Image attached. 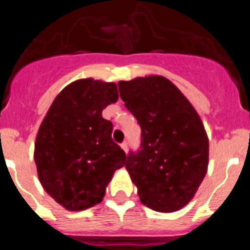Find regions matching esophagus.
<instances>
[{
  "instance_id": "1",
  "label": "esophagus",
  "mask_w": 250,
  "mask_h": 250,
  "mask_svg": "<svg viewBox=\"0 0 250 250\" xmlns=\"http://www.w3.org/2000/svg\"><path fill=\"white\" fill-rule=\"evenodd\" d=\"M120 146H121V149L124 150V151H125V152L127 151V143H123V144H121Z\"/></svg>"
}]
</instances>
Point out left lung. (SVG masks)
I'll return each mask as SVG.
<instances>
[{
	"label": "left lung",
	"instance_id": "left-lung-1",
	"mask_svg": "<svg viewBox=\"0 0 250 250\" xmlns=\"http://www.w3.org/2000/svg\"><path fill=\"white\" fill-rule=\"evenodd\" d=\"M118 85L120 98L141 126V150L130 152L125 164L140 202L160 213L180 210L208 171L204 124L167 77L150 75Z\"/></svg>",
	"mask_w": 250,
	"mask_h": 250
}]
</instances>
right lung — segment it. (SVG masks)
Masks as SVG:
<instances>
[{
    "mask_svg": "<svg viewBox=\"0 0 250 250\" xmlns=\"http://www.w3.org/2000/svg\"><path fill=\"white\" fill-rule=\"evenodd\" d=\"M116 83L80 79L51 104L37 131L34 158L40 183L66 210L103 202L106 187L126 155L112 141V123L103 110L118 101Z\"/></svg>",
    "mask_w": 250,
    "mask_h": 250,
    "instance_id": "add662e5",
    "label": "right lung"
}]
</instances>
